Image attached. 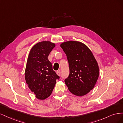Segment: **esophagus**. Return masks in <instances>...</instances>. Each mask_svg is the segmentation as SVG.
I'll return each mask as SVG.
<instances>
[{
    "mask_svg": "<svg viewBox=\"0 0 123 123\" xmlns=\"http://www.w3.org/2000/svg\"><path fill=\"white\" fill-rule=\"evenodd\" d=\"M56 74H57L58 75H61V71H57V72H56Z\"/></svg>",
    "mask_w": 123,
    "mask_h": 123,
    "instance_id": "1",
    "label": "esophagus"
}]
</instances>
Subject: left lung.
I'll list each match as a JSON object with an SVG mask.
<instances>
[{"label":"left lung","mask_w":123,"mask_h":123,"mask_svg":"<svg viewBox=\"0 0 123 123\" xmlns=\"http://www.w3.org/2000/svg\"><path fill=\"white\" fill-rule=\"evenodd\" d=\"M61 47L66 53L70 73L65 80L72 94L81 96L93 89L99 76V68L94 56L88 47L82 43L69 41Z\"/></svg>","instance_id":"8db88e82"}]
</instances>
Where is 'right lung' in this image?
Wrapping results in <instances>:
<instances>
[{"mask_svg": "<svg viewBox=\"0 0 123 123\" xmlns=\"http://www.w3.org/2000/svg\"><path fill=\"white\" fill-rule=\"evenodd\" d=\"M48 41L39 42L30 52L25 70V80L36 98L43 100L51 94L59 76L52 69L48 57L55 47Z\"/></svg>", "mask_w": 123, "mask_h": 123, "instance_id": "add662e5", "label": "right lung"}]
</instances>
